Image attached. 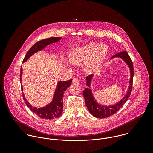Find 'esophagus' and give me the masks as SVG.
I'll return each instance as SVG.
<instances>
[{
    "mask_svg": "<svg viewBox=\"0 0 153 153\" xmlns=\"http://www.w3.org/2000/svg\"><path fill=\"white\" fill-rule=\"evenodd\" d=\"M72 82H73V84H75V85H79V79H78V78H75L73 79Z\"/></svg>",
    "mask_w": 153,
    "mask_h": 153,
    "instance_id": "esophagus-1",
    "label": "esophagus"
}]
</instances>
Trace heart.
I'll return each instance as SVG.
<instances>
[{"mask_svg": "<svg viewBox=\"0 0 153 153\" xmlns=\"http://www.w3.org/2000/svg\"><path fill=\"white\" fill-rule=\"evenodd\" d=\"M108 46L104 43H89L76 48L70 55L69 61H65L67 65H84L88 72H92L102 64L108 53Z\"/></svg>", "mask_w": 153, "mask_h": 153, "instance_id": "heart-1", "label": "heart"}]
</instances>
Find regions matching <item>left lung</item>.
Wrapping results in <instances>:
<instances>
[{"instance_id":"8db88e82","label":"left lung","mask_w":153,"mask_h":153,"mask_svg":"<svg viewBox=\"0 0 153 153\" xmlns=\"http://www.w3.org/2000/svg\"><path fill=\"white\" fill-rule=\"evenodd\" d=\"M115 58H120L122 59L126 64L128 66L130 71V79L129 81V86L128 88V91L123 99H121L118 102L112 105H101L96 101L95 99L92 91L89 89L91 88V84L94 75H89L86 77V85L89 88H85L83 91V95L85 98V104L87 108L89 111V112L95 117L98 118H107L109 116L116 113L119 109H120L124 104L128 100V98L130 96L132 86V81H133V76H134V68L132 62L131 61L130 57L129 56L128 53L126 51L120 52L117 53L112 56L111 59Z\"/></svg>"}]
</instances>
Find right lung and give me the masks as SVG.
Returning <instances> with one entry per match:
<instances>
[{"label":"right lung","instance_id":"1","mask_svg":"<svg viewBox=\"0 0 153 153\" xmlns=\"http://www.w3.org/2000/svg\"><path fill=\"white\" fill-rule=\"evenodd\" d=\"M62 38L61 37H55V38H49L38 41L34 45H33L27 52L25 57L23 59V63L25 62L32 55L40 51L44 48L53 43H56L59 41ZM22 67L21 68V75L20 80L22 81ZM72 79L66 81H59L58 82L57 86L55 91L53 97L52 101L47 105L44 107L37 108L32 106L26 99L25 95L22 93L23 98L24 101L27 105V107L30 109L33 112L36 114L40 118L45 120H53L60 117L62 115L63 111V96L64 93L66 89L71 85ZM21 89L23 91V87L21 85Z\"/></svg>","mask_w":153,"mask_h":153}]
</instances>
